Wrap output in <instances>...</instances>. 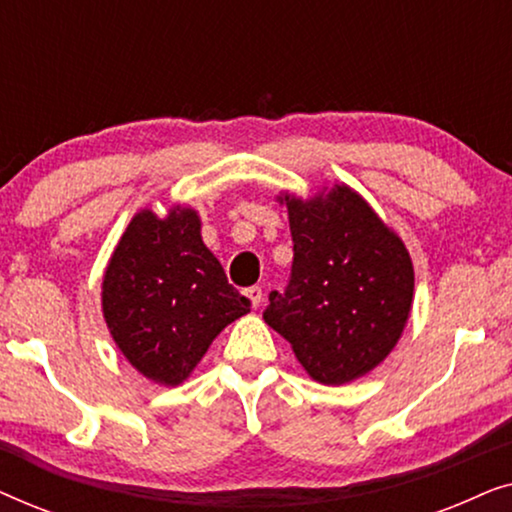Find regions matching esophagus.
I'll return each mask as SVG.
<instances>
[{
  "mask_svg": "<svg viewBox=\"0 0 512 512\" xmlns=\"http://www.w3.org/2000/svg\"><path fill=\"white\" fill-rule=\"evenodd\" d=\"M244 296L249 298V303H251V305L258 307V305H261V300H263V291H261V286H249V289H244Z\"/></svg>",
  "mask_w": 512,
  "mask_h": 512,
  "instance_id": "1",
  "label": "esophagus"
}]
</instances>
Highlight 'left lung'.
Returning <instances> with one entry per match:
<instances>
[{
  "label": "left lung",
  "instance_id": "1",
  "mask_svg": "<svg viewBox=\"0 0 512 512\" xmlns=\"http://www.w3.org/2000/svg\"><path fill=\"white\" fill-rule=\"evenodd\" d=\"M284 200L291 277L282 293H270L263 319L291 342L314 380L352 382L401 338L415 289L410 254L352 188Z\"/></svg>",
  "mask_w": 512,
  "mask_h": 512
}]
</instances>
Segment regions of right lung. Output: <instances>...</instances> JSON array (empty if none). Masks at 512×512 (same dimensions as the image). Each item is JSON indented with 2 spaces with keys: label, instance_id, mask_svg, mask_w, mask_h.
I'll use <instances>...</instances> for the list:
<instances>
[{
  "label": "right lung",
  "instance_id": "add662e5",
  "mask_svg": "<svg viewBox=\"0 0 512 512\" xmlns=\"http://www.w3.org/2000/svg\"><path fill=\"white\" fill-rule=\"evenodd\" d=\"M102 310L125 359L174 387L251 303L202 242L198 214L174 207L165 219L144 209L130 221L104 272Z\"/></svg>",
  "mask_w": 512,
  "mask_h": 512
}]
</instances>
